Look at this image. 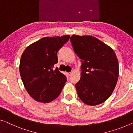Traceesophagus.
Listing matches in <instances>:
<instances>
[{
	"mask_svg": "<svg viewBox=\"0 0 133 133\" xmlns=\"http://www.w3.org/2000/svg\"><path fill=\"white\" fill-rule=\"evenodd\" d=\"M66 74L67 75V76H69L71 75V72H67Z\"/></svg>",
	"mask_w": 133,
	"mask_h": 133,
	"instance_id": "obj_1",
	"label": "esophagus"
}]
</instances>
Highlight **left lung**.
<instances>
[{
  "mask_svg": "<svg viewBox=\"0 0 133 133\" xmlns=\"http://www.w3.org/2000/svg\"><path fill=\"white\" fill-rule=\"evenodd\" d=\"M70 42L82 62L81 79L75 85L79 97L90 106L102 103L111 96L118 81L119 64L115 53L91 36L73 35Z\"/></svg>",
  "mask_w": 133,
  "mask_h": 133,
  "instance_id": "left-lung-1",
  "label": "left lung"
}]
</instances>
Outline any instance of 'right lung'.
<instances>
[{
  "instance_id": "obj_1",
  "label": "right lung",
  "mask_w": 133,
  "mask_h": 133,
  "mask_svg": "<svg viewBox=\"0 0 133 133\" xmlns=\"http://www.w3.org/2000/svg\"><path fill=\"white\" fill-rule=\"evenodd\" d=\"M70 36L46 37L33 43L23 53L19 73L27 92L36 101L49 103L60 95L66 76L54 64L57 52L69 40Z\"/></svg>"
}]
</instances>
